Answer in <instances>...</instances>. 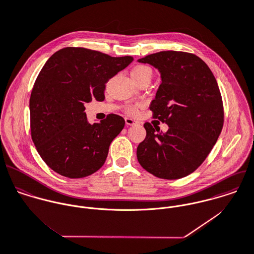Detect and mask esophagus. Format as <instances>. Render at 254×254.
Masks as SVG:
<instances>
[{
	"label": "esophagus",
	"instance_id": "1",
	"mask_svg": "<svg viewBox=\"0 0 254 254\" xmlns=\"http://www.w3.org/2000/svg\"><path fill=\"white\" fill-rule=\"evenodd\" d=\"M125 123H126V125H134L137 122L134 119L130 118V117H125Z\"/></svg>",
	"mask_w": 254,
	"mask_h": 254
}]
</instances>
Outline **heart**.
<instances>
[{
    "label": "heart",
    "mask_w": 254,
    "mask_h": 254,
    "mask_svg": "<svg viewBox=\"0 0 254 254\" xmlns=\"http://www.w3.org/2000/svg\"><path fill=\"white\" fill-rule=\"evenodd\" d=\"M132 78H141L144 76H152V70L150 67L146 65H138L133 68L131 72ZM126 111L130 114H135L138 111V105H128L126 107Z\"/></svg>",
    "instance_id": "1"
}]
</instances>
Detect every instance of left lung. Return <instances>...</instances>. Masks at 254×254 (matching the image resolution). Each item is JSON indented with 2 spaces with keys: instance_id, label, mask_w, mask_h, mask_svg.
Here are the masks:
<instances>
[{
  "instance_id": "obj_1",
  "label": "left lung",
  "mask_w": 254,
  "mask_h": 254,
  "mask_svg": "<svg viewBox=\"0 0 254 254\" xmlns=\"http://www.w3.org/2000/svg\"><path fill=\"white\" fill-rule=\"evenodd\" d=\"M159 69L162 83L152 101L153 118L169 125L146 122L145 140L137 148L139 164L153 175L178 179L206 160L224 125V105L217 81L198 56L162 51L138 60Z\"/></svg>"
}]
</instances>
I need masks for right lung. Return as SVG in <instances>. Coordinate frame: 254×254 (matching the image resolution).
<instances>
[{
  "label": "right lung",
  "instance_id": "right-lung-1",
  "mask_svg": "<svg viewBox=\"0 0 254 254\" xmlns=\"http://www.w3.org/2000/svg\"><path fill=\"white\" fill-rule=\"evenodd\" d=\"M133 60L83 47L60 49L47 60L33 85L29 109L31 139L50 169L82 178L103 166L125 121L111 113L89 124L85 104L104 100L106 82Z\"/></svg>",
  "mask_w": 254,
  "mask_h": 254
}]
</instances>
